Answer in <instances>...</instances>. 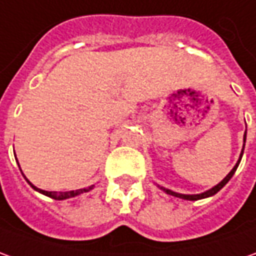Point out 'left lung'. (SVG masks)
I'll use <instances>...</instances> for the list:
<instances>
[{"mask_svg":"<svg viewBox=\"0 0 256 256\" xmlns=\"http://www.w3.org/2000/svg\"><path fill=\"white\" fill-rule=\"evenodd\" d=\"M245 140H246V130H245V134H244V146H242V150H241V154H240V158H238V162H236V164L234 166L232 170L226 174V177H225L224 180L220 181V182H218L216 186H214L212 188L207 190V191H204V192H201V194H181V192H176V191L166 188V187H162V186H158V188L163 190L164 192H167V194H170V196H174V197H178V198H182V200H190V201H197V200L208 198V197H212V196H216V192L222 188V187H224L228 181L231 180V177H232L234 174H235V172H236L238 166H240V163H241V158H242L244 147H245Z\"/></svg>","mask_w":256,"mask_h":256,"instance_id":"obj_1","label":"left lung"}]
</instances>
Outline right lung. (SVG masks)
Segmentation results:
<instances>
[{"mask_svg": "<svg viewBox=\"0 0 256 256\" xmlns=\"http://www.w3.org/2000/svg\"><path fill=\"white\" fill-rule=\"evenodd\" d=\"M18 162V160H16ZM20 170H21V167H20ZM24 176V174H22ZM25 177V176H24ZM25 180L28 181V184L31 186L32 188L35 190V191H38L40 194H44V196H46V197H50V198L58 200V201H62V200H66V198H72V197H76V196H79V194H82V192H88V191H90L93 188V186L90 187H86V188H80V190H75V191H65V192H56V191H45V190H40L38 187H35L34 184H32L31 181L28 180L26 177H25Z\"/></svg>", "mask_w": 256, "mask_h": 256, "instance_id": "add662e5", "label": "right lung"}]
</instances>
